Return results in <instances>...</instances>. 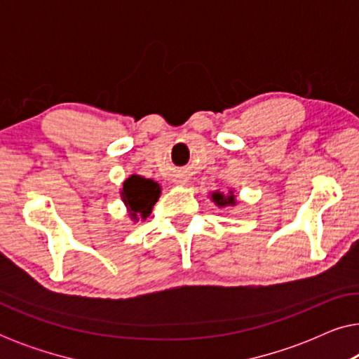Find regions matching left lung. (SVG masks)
I'll use <instances>...</instances> for the list:
<instances>
[{"label":"left lung","mask_w":359,"mask_h":359,"mask_svg":"<svg viewBox=\"0 0 359 359\" xmlns=\"http://www.w3.org/2000/svg\"><path fill=\"white\" fill-rule=\"evenodd\" d=\"M212 199L215 201V203H217V205H225V204H233L235 203L233 194H230L229 198H224V196L220 194V193H214L212 194Z\"/></svg>","instance_id":"left-lung-1"}]
</instances>
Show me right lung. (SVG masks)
<instances>
[{"label": "right lung", "instance_id": "add662e5", "mask_svg": "<svg viewBox=\"0 0 359 359\" xmlns=\"http://www.w3.org/2000/svg\"><path fill=\"white\" fill-rule=\"evenodd\" d=\"M160 198V186L151 180H145L142 176L132 175L124 181L122 188V199L132 217L145 219L151 212V208Z\"/></svg>", "mask_w": 359, "mask_h": 359}]
</instances>
